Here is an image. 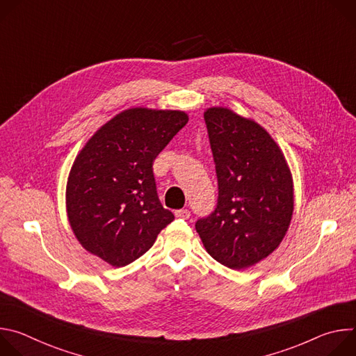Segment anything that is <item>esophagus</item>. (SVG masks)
<instances>
[{
  "mask_svg": "<svg viewBox=\"0 0 356 356\" xmlns=\"http://www.w3.org/2000/svg\"><path fill=\"white\" fill-rule=\"evenodd\" d=\"M175 216L177 217V218H181V220H188L190 218V211L187 210V209H183V210H176L175 211Z\"/></svg>",
  "mask_w": 356,
  "mask_h": 356,
  "instance_id": "34e87169",
  "label": "esophagus"
}]
</instances>
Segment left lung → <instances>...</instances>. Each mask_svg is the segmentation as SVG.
Returning <instances> with one entry per match:
<instances>
[{"instance_id":"1","label":"left lung","mask_w":356,"mask_h":356,"mask_svg":"<svg viewBox=\"0 0 356 356\" xmlns=\"http://www.w3.org/2000/svg\"><path fill=\"white\" fill-rule=\"evenodd\" d=\"M218 180L214 211L195 229L210 255L245 269L279 246L293 214V180L276 142L257 122L228 108L204 113Z\"/></svg>"}]
</instances>
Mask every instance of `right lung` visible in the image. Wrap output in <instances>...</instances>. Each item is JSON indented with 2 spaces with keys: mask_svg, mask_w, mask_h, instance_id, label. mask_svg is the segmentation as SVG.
I'll return each mask as SVG.
<instances>
[{
  "mask_svg": "<svg viewBox=\"0 0 356 356\" xmlns=\"http://www.w3.org/2000/svg\"><path fill=\"white\" fill-rule=\"evenodd\" d=\"M187 121L183 111L131 108L81 149L69 175L66 207L76 238L92 255L125 266L175 220L159 200L154 162Z\"/></svg>",
  "mask_w": 356,
  "mask_h": 356,
  "instance_id": "add662e5",
  "label": "right lung"
}]
</instances>
